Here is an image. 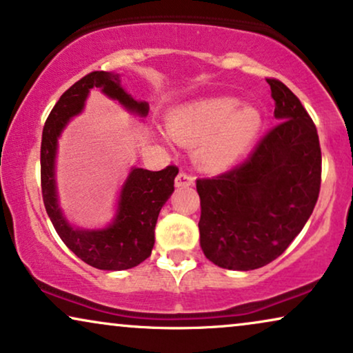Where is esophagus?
Listing matches in <instances>:
<instances>
[{
  "label": "esophagus",
  "mask_w": 353,
  "mask_h": 353,
  "mask_svg": "<svg viewBox=\"0 0 353 353\" xmlns=\"http://www.w3.org/2000/svg\"><path fill=\"white\" fill-rule=\"evenodd\" d=\"M175 185L180 188V186H191L194 185V176L190 175V173L186 172H180L176 175V180H175Z\"/></svg>",
  "instance_id": "obj_1"
}]
</instances>
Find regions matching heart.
I'll use <instances>...</instances> for the list:
<instances>
[{"label": "heart", "instance_id": "heart-1", "mask_svg": "<svg viewBox=\"0 0 353 353\" xmlns=\"http://www.w3.org/2000/svg\"><path fill=\"white\" fill-rule=\"evenodd\" d=\"M263 115L235 97H209L183 103L167 117V131L181 144H196L194 159L208 170H223L251 149Z\"/></svg>", "mask_w": 353, "mask_h": 353}]
</instances>
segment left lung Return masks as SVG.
<instances>
[{"label":"left lung","instance_id":"8db88e82","mask_svg":"<svg viewBox=\"0 0 353 353\" xmlns=\"http://www.w3.org/2000/svg\"><path fill=\"white\" fill-rule=\"evenodd\" d=\"M266 81L277 125L243 162L196 180L201 248L232 271H251L279 258L305 227L321 188L316 126L283 82Z\"/></svg>","mask_w":353,"mask_h":353}]
</instances>
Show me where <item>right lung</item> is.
I'll return each mask as SVG.
<instances>
[{
    "label": "right lung",
    "mask_w": 353,
    "mask_h": 353,
    "mask_svg": "<svg viewBox=\"0 0 353 353\" xmlns=\"http://www.w3.org/2000/svg\"><path fill=\"white\" fill-rule=\"evenodd\" d=\"M92 87H102L108 97L117 99L128 110L145 117L149 105L136 102L120 85V76L107 71H92L74 82L59 97L45 121L40 148V183L47 214L54 230L77 258L103 271H125L148 259L154 248V230L162 205L175 190L176 165L150 172L134 168L123 186L115 222L105 230H76L63 217L54 186L57 139L71 117L84 107Z\"/></svg>",
    "instance_id": "add662e5"
}]
</instances>
